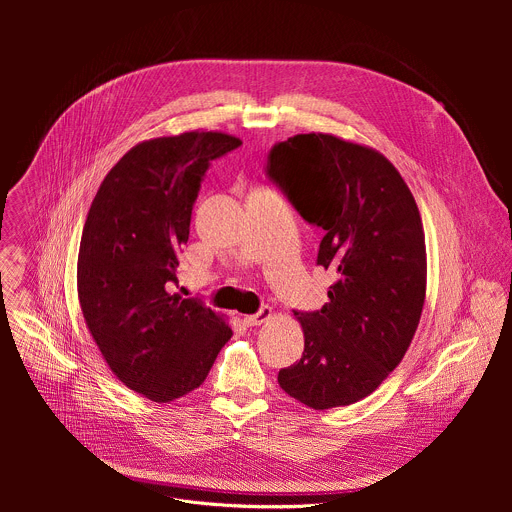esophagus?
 Listing matches in <instances>:
<instances>
[{"label":"esophagus","mask_w":512,"mask_h":512,"mask_svg":"<svg viewBox=\"0 0 512 512\" xmlns=\"http://www.w3.org/2000/svg\"><path fill=\"white\" fill-rule=\"evenodd\" d=\"M273 318V310L269 308V306H263L257 314H251V316H245L243 318V322L247 324V326H261V324H265V322H269Z\"/></svg>","instance_id":"34e87169"}]
</instances>
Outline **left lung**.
I'll list each match as a JSON object with an SVG mask.
<instances>
[{"label":"left lung","mask_w":512,"mask_h":512,"mask_svg":"<svg viewBox=\"0 0 512 512\" xmlns=\"http://www.w3.org/2000/svg\"><path fill=\"white\" fill-rule=\"evenodd\" d=\"M267 174L324 229L318 265L338 275L322 310L296 312L304 354L277 383L318 411L356 403L403 360L421 318L427 253L419 208L381 152L332 133L277 143Z\"/></svg>","instance_id":"left-lung-1"}]
</instances>
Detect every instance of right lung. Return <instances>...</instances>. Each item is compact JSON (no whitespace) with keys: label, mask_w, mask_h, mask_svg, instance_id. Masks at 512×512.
Wrapping results in <instances>:
<instances>
[{"label":"right lung","mask_w":512,"mask_h":512,"mask_svg":"<svg viewBox=\"0 0 512 512\" xmlns=\"http://www.w3.org/2000/svg\"><path fill=\"white\" fill-rule=\"evenodd\" d=\"M243 141L223 131L145 139L101 182L83 227L77 289L113 375L170 403L198 389L233 330L225 316L172 294L192 204L210 162Z\"/></svg>","instance_id":"add662e5"}]
</instances>
